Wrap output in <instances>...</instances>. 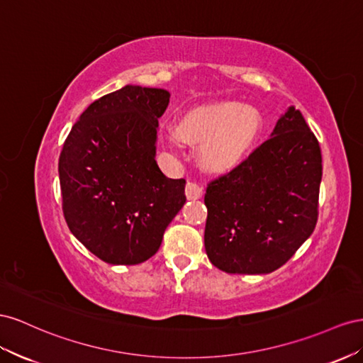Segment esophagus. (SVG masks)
Returning a JSON list of instances; mask_svg holds the SVG:
<instances>
[{
    "instance_id": "34e87169",
    "label": "esophagus",
    "mask_w": 363,
    "mask_h": 363,
    "mask_svg": "<svg viewBox=\"0 0 363 363\" xmlns=\"http://www.w3.org/2000/svg\"><path fill=\"white\" fill-rule=\"evenodd\" d=\"M202 193H203V189L199 184L189 181L187 185H185V196H187V199H190V201H196V199L202 198Z\"/></svg>"
}]
</instances>
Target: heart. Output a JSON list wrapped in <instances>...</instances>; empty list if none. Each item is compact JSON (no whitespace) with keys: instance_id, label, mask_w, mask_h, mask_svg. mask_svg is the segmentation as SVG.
Listing matches in <instances>:
<instances>
[{"instance_id":"1","label":"heart","mask_w":363,"mask_h":363,"mask_svg":"<svg viewBox=\"0 0 363 363\" xmlns=\"http://www.w3.org/2000/svg\"><path fill=\"white\" fill-rule=\"evenodd\" d=\"M260 129V113L254 108L226 101L189 111L176 132L184 141L201 143L199 157L206 169L225 172L246 158Z\"/></svg>"}]
</instances>
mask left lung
I'll return each mask as SVG.
<instances>
[{"instance_id":"left-lung-1","label":"left lung","mask_w":363,"mask_h":363,"mask_svg":"<svg viewBox=\"0 0 363 363\" xmlns=\"http://www.w3.org/2000/svg\"><path fill=\"white\" fill-rule=\"evenodd\" d=\"M323 157L303 113L289 108L272 137L206 187L205 251L228 274L281 267L318 222Z\"/></svg>"}]
</instances>
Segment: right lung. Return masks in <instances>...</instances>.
I'll return each instance as SVG.
<instances>
[{
	"instance_id": "add662e5",
	"label": "right lung",
	"mask_w": 363,
	"mask_h": 363,
	"mask_svg": "<svg viewBox=\"0 0 363 363\" xmlns=\"http://www.w3.org/2000/svg\"><path fill=\"white\" fill-rule=\"evenodd\" d=\"M170 92L126 85L84 111L59 157L62 210L72 235L109 264H138L160 250L185 203V179L157 161L158 118Z\"/></svg>"
}]
</instances>
